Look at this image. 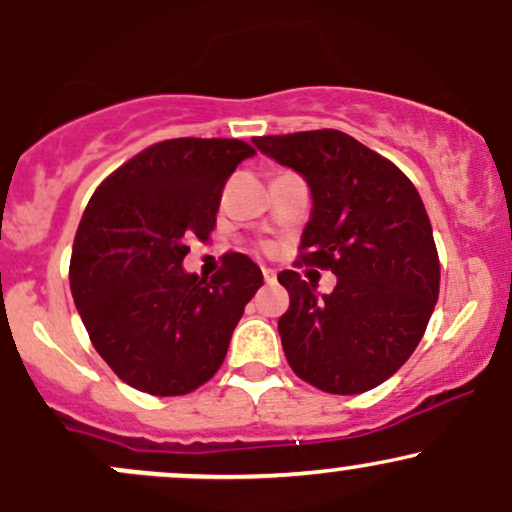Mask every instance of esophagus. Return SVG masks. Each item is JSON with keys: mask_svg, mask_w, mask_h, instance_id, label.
Instances as JSON below:
<instances>
[{"mask_svg": "<svg viewBox=\"0 0 512 512\" xmlns=\"http://www.w3.org/2000/svg\"><path fill=\"white\" fill-rule=\"evenodd\" d=\"M262 276H264V281H267V284H274V281H276V272H274V269L262 267Z\"/></svg>", "mask_w": 512, "mask_h": 512, "instance_id": "1", "label": "esophagus"}]
</instances>
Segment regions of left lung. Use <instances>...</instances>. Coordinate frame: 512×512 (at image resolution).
<instances>
[{
	"instance_id": "8db88e82",
	"label": "left lung",
	"mask_w": 512,
	"mask_h": 512,
	"mask_svg": "<svg viewBox=\"0 0 512 512\" xmlns=\"http://www.w3.org/2000/svg\"><path fill=\"white\" fill-rule=\"evenodd\" d=\"M264 156L308 182L313 209L301 262L332 269L337 286L284 269L291 305L279 320L293 373L317 390L358 395L414 354L438 301L433 228L407 175L339 129L252 139Z\"/></svg>"
}]
</instances>
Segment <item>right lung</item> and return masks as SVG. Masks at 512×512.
<instances>
[{
	"label": "right lung",
	"instance_id": "right-lung-1",
	"mask_svg": "<svg viewBox=\"0 0 512 512\" xmlns=\"http://www.w3.org/2000/svg\"><path fill=\"white\" fill-rule=\"evenodd\" d=\"M250 156L240 139H168L103 180L81 216L69 264L76 310L134 390L175 397L207 383L262 286L260 267L240 252L211 279L182 267L190 238L214 231L228 175Z\"/></svg>",
	"mask_w": 512,
	"mask_h": 512
}]
</instances>
